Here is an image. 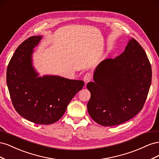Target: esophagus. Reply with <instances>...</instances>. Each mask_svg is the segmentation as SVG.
I'll return each mask as SVG.
<instances>
[{
  "instance_id": "obj_1",
  "label": "esophagus",
  "mask_w": 159,
  "mask_h": 159,
  "mask_svg": "<svg viewBox=\"0 0 159 159\" xmlns=\"http://www.w3.org/2000/svg\"><path fill=\"white\" fill-rule=\"evenodd\" d=\"M91 78H92V75H91V74L87 73L84 77V80L85 83H88L89 81H91Z\"/></svg>"
}]
</instances>
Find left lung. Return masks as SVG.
<instances>
[{
    "label": "left lung",
    "instance_id": "obj_1",
    "mask_svg": "<svg viewBox=\"0 0 159 159\" xmlns=\"http://www.w3.org/2000/svg\"><path fill=\"white\" fill-rule=\"evenodd\" d=\"M93 80L87 84L90 117L101 125H117L143 109L151 84V65L145 51L132 38L121 55L100 62Z\"/></svg>",
    "mask_w": 159,
    "mask_h": 159
}]
</instances>
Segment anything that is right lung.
<instances>
[{
    "instance_id": "1",
    "label": "right lung",
    "mask_w": 159,
    "mask_h": 159,
    "mask_svg": "<svg viewBox=\"0 0 159 159\" xmlns=\"http://www.w3.org/2000/svg\"><path fill=\"white\" fill-rule=\"evenodd\" d=\"M42 38H28L17 48L8 65L7 83L12 105L19 115L32 123L50 125L63 116L84 82L57 75L38 77L32 66V54Z\"/></svg>"
}]
</instances>
